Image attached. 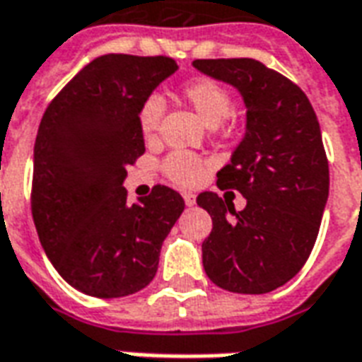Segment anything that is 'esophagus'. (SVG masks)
I'll list each match as a JSON object with an SVG mask.
<instances>
[{"label": "esophagus", "instance_id": "esophagus-1", "mask_svg": "<svg viewBox=\"0 0 362 362\" xmlns=\"http://www.w3.org/2000/svg\"><path fill=\"white\" fill-rule=\"evenodd\" d=\"M184 202H186L188 207H192V205H196V196L194 194H184Z\"/></svg>", "mask_w": 362, "mask_h": 362}]
</instances>
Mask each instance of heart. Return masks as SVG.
Segmentation results:
<instances>
[{
    "label": "heart",
    "mask_w": 362,
    "mask_h": 362,
    "mask_svg": "<svg viewBox=\"0 0 362 362\" xmlns=\"http://www.w3.org/2000/svg\"><path fill=\"white\" fill-rule=\"evenodd\" d=\"M180 96L209 126L227 129L228 124L233 122V93L211 77H196L186 81L180 87ZM165 108V98L160 95L145 96L139 104L137 127L145 141L157 139ZM160 170L173 184L189 188L202 180L204 160L188 151H173L160 160Z\"/></svg>",
    "instance_id": "obj_1"
}]
</instances>
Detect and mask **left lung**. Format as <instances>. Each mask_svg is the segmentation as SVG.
<instances>
[{
	"label": "left lung",
	"instance_id": "1",
	"mask_svg": "<svg viewBox=\"0 0 362 362\" xmlns=\"http://www.w3.org/2000/svg\"><path fill=\"white\" fill-rule=\"evenodd\" d=\"M194 66L240 90L246 135L217 173L246 207L213 192L197 196L213 228L202 244L207 277L230 293L264 295L285 285L310 256L329 192L316 112L303 89L252 58L196 59Z\"/></svg>",
	"mask_w": 362,
	"mask_h": 362
}]
</instances>
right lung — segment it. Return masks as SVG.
I'll list each match as a JSON object with an SVG mask.
<instances>
[{
  "mask_svg": "<svg viewBox=\"0 0 362 362\" xmlns=\"http://www.w3.org/2000/svg\"><path fill=\"white\" fill-rule=\"evenodd\" d=\"M178 69L168 56L108 54L52 98L35 143L30 211L52 266L85 295L118 298L149 285L184 211L157 184L127 204L126 168L145 153L137 108Z\"/></svg>",
  "mask_w": 362,
  "mask_h": 362,
  "instance_id": "right-lung-1",
  "label": "right lung"
}]
</instances>
